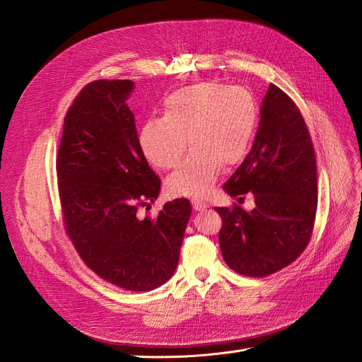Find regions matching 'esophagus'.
Returning <instances> with one entry per match:
<instances>
[{"mask_svg": "<svg viewBox=\"0 0 362 362\" xmlns=\"http://www.w3.org/2000/svg\"><path fill=\"white\" fill-rule=\"evenodd\" d=\"M192 205H193V210H196V211H201V210L208 208V204L201 199H192Z\"/></svg>", "mask_w": 362, "mask_h": 362, "instance_id": "obj_1", "label": "esophagus"}]
</instances>
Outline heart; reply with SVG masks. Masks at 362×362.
<instances>
[{
    "label": "heart",
    "mask_w": 362,
    "mask_h": 362,
    "mask_svg": "<svg viewBox=\"0 0 362 362\" xmlns=\"http://www.w3.org/2000/svg\"><path fill=\"white\" fill-rule=\"evenodd\" d=\"M258 119L255 98L240 86L201 81L172 92L163 101V117H149L140 129V148L156 168L177 166L187 139L190 154L168 180L175 194L204 196L222 166L242 161Z\"/></svg>",
    "instance_id": "obj_1"
}]
</instances>
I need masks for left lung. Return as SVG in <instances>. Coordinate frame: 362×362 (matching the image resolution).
<instances>
[{
    "mask_svg": "<svg viewBox=\"0 0 362 362\" xmlns=\"http://www.w3.org/2000/svg\"><path fill=\"white\" fill-rule=\"evenodd\" d=\"M259 115L250 152L223 184L233 198L250 192L255 208H214L223 221L218 234L223 259L254 278L272 275L302 254L317 210L315 154L299 108L270 84Z\"/></svg>",
    "mask_w": 362,
    "mask_h": 362,
    "instance_id": "8db88e82",
    "label": "left lung"
}]
</instances>
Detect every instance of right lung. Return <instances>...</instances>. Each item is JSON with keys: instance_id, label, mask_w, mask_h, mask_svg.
Instances as JSON below:
<instances>
[{"instance_id": "obj_1", "label": "right lung", "mask_w": 362, "mask_h": 362, "mask_svg": "<svg viewBox=\"0 0 362 362\" xmlns=\"http://www.w3.org/2000/svg\"><path fill=\"white\" fill-rule=\"evenodd\" d=\"M134 81L87 84L64 117L57 157L66 233L98 276L129 291H149L177 270L192 205L166 202L144 217L160 194V178L140 148L127 100Z\"/></svg>"}]
</instances>
